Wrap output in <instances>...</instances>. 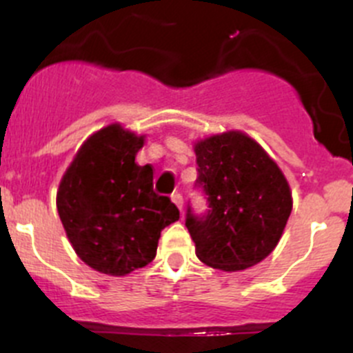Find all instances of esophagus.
I'll return each mask as SVG.
<instances>
[{"label":"esophagus","mask_w":353,"mask_h":353,"mask_svg":"<svg viewBox=\"0 0 353 353\" xmlns=\"http://www.w3.org/2000/svg\"><path fill=\"white\" fill-rule=\"evenodd\" d=\"M170 198H172V201L176 203V205H177V208H179L181 212H183V206H184V199H183V194H181V193H172V196H170Z\"/></svg>","instance_id":"34e87169"}]
</instances>
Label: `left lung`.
Instances as JSON below:
<instances>
[{"label": "left lung", "mask_w": 353, "mask_h": 353, "mask_svg": "<svg viewBox=\"0 0 353 353\" xmlns=\"http://www.w3.org/2000/svg\"><path fill=\"white\" fill-rule=\"evenodd\" d=\"M198 179L206 194L203 215L188 206L186 227L199 261L223 272L263 261L279 244L292 212L285 176L241 131L213 134L194 145Z\"/></svg>", "instance_id": "left-lung-1"}]
</instances>
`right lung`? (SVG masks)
Segmentation results:
<instances>
[{"instance_id": "obj_1", "label": "right lung", "mask_w": 353, "mask_h": 353, "mask_svg": "<svg viewBox=\"0 0 353 353\" xmlns=\"http://www.w3.org/2000/svg\"><path fill=\"white\" fill-rule=\"evenodd\" d=\"M143 147L121 124L92 134L68 167L58 190V213L74 252L90 268L123 276L147 266L160 232L179 210L154 191L152 165L134 162Z\"/></svg>"}]
</instances>
